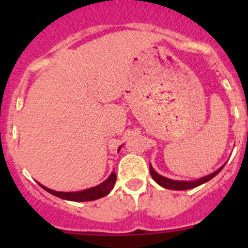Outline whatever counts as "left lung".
<instances>
[{"instance_id": "obj_1", "label": "left lung", "mask_w": 248, "mask_h": 248, "mask_svg": "<svg viewBox=\"0 0 248 248\" xmlns=\"http://www.w3.org/2000/svg\"><path fill=\"white\" fill-rule=\"evenodd\" d=\"M224 166H226V164H224ZM224 166H222L221 168H218L216 171L212 172V174L206 175V176L204 177H201V179L196 180V181H179V180H171V179H168V177H164L162 176V175L157 174L156 170L152 168L151 164H150V174H151L152 179H154L159 186L164 187V188L174 189V191H185V189H191V188H194V187L201 186V185L205 184V182H207L209 180H211L212 177L216 176V175L223 169Z\"/></svg>"}]
</instances>
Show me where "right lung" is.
<instances>
[{"label":"right lung","instance_id":"add662e5","mask_svg":"<svg viewBox=\"0 0 248 248\" xmlns=\"http://www.w3.org/2000/svg\"><path fill=\"white\" fill-rule=\"evenodd\" d=\"M115 182H116V174L112 171L108 179H107L106 181L102 182L101 185L79 192H56L47 188V187L43 186V185H41L42 188L46 189V191L49 192L50 194H52V196L55 197H59V198L61 199H66V201L72 202H90L96 201V199H99L102 198V197H106L107 194H109V192L114 188Z\"/></svg>","mask_w":248,"mask_h":248}]
</instances>
